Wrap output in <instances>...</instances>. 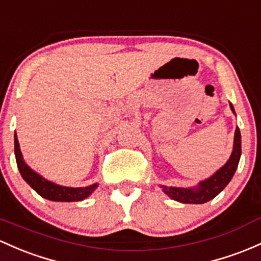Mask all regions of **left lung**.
Instances as JSON below:
<instances>
[{
    "label": "left lung",
    "instance_id": "8db88e82",
    "mask_svg": "<svg viewBox=\"0 0 261 261\" xmlns=\"http://www.w3.org/2000/svg\"><path fill=\"white\" fill-rule=\"evenodd\" d=\"M230 109L234 114L233 105L230 104ZM240 154H242V137H240L239 127H237L236 135H234V147L230 159L228 162L217 171L211 178L200 182L197 188H178V187H167L161 186L163 192L168 197L181 203H190V204H202L213 199L214 197L225 188V186L230 182L231 177L236 173L238 163H239Z\"/></svg>",
    "mask_w": 261,
    "mask_h": 261
}]
</instances>
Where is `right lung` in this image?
<instances>
[{
	"label": "right lung",
	"mask_w": 261,
	"mask_h": 261,
	"mask_svg": "<svg viewBox=\"0 0 261 261\" xmlns=\"http://www.w3.org/2000/svg\"><path fill=\"white\" fill-rule=\"evenodd\" d=\"M14 154H16L17 167H18L21 176L39 196H42L45 199L56 200V202H78V200H83L90 196L98 187L96 183L84 188L63 187V186L56 185V183L44 179L24 163L16 134H14Z\"/></svg>",
	"instance_id": "1"
}]
</instances>
